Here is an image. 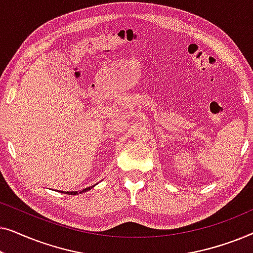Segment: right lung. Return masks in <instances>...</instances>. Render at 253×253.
<instances>
[{
  "label": "right lung",
  "mask_w": 253,
  "mask_h": 253,
  "mask_svg": "<svg viewBox=\"0 0 253 253\" xmlns=\"http://www.w3.org/2000/svg\"><path fill=\"white\" fill-rule=\"evenodd\" d=\"M93 186L94 185H92V186H88V188H86V189H84V190H82L81 192L79 193H83V192H86V191H88V190H91ZM60 192V191H58ZM61 192H63V193H65V195H78V191H61Z\"/></svg>",
  "instance_id": "obj_1"
}]
</instances>
